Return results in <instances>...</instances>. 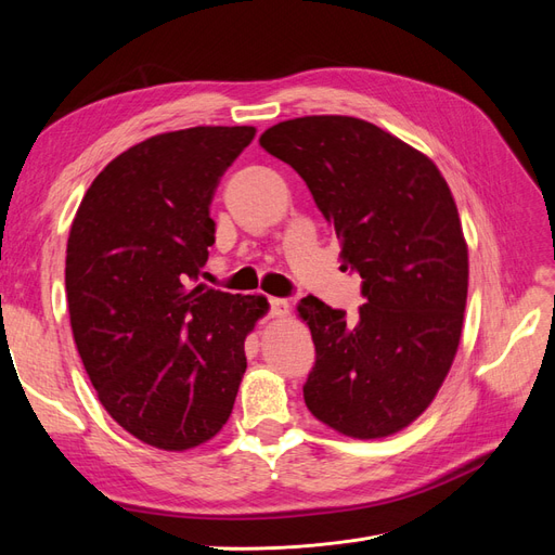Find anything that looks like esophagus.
Instances as JSON below:
<instances>
[{
	"label": "esophagus",
	"instance_id": "1",
	"mask_svg": "<svg viewBox=\"0 0 555 555\" xmlns=\"http://www.w3.org/2000/svg\"><path fill=\"white\" fill-rule=\"evenodd\" d=\"M292 306L284 298H271V317H287Z\"/></svg>",
	"mask_w": 555,
	"mask_h": 555
}]
</instances>
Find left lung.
Wrapping results in <instances>:
<instances>
[{"label": "left lung", "mask_w": 555, "mask_h": 555, "mask_svg": "<svg viewBox=\"0 0 555 555\" xmlns=\"http://www.w3.org/2000/svg\"><path fill=\"white\" fill-rule=\"evenodd\" d=\"M259 143L306 180L340 268L363 278L354 319L317 296L298 304L317 349L306 405L347 438H389L426 412L461 343L469 268L456 201L430 157L359 117H296Z\"/></svg>", "instance_id": "obj_1"}]
</instances>
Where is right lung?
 <instances>
[{
	"label": "right lung",
	"mask_w": 555,
	"mask_h": 555,
	"mask_svg": "<svg viewBox=\"0 0 555 555\" xmlns=\"http://www.w3.org/2000/svg\"><path fill=\"white\" fill-rule=\"evenodd\" d=\"M255 127L157 133L117 155L82 196L66 243V304L104 410L164 451L212 440L247 367L266 296L196 284L210 204Z\"/></svg>",
	"instance_id": "right-lung-1"
}]
</instances>
